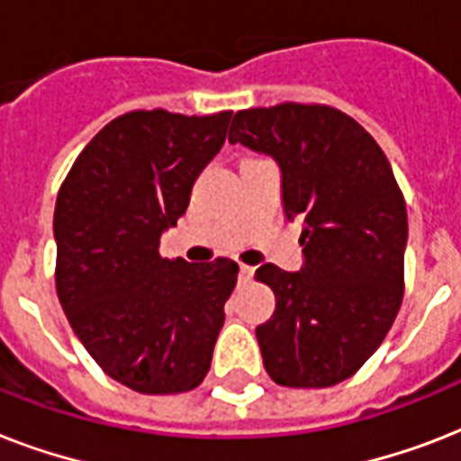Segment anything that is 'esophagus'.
Returning a JSON list of instances; mask_svg holds the SVG:
<instances>
[{
  "instance_id": "obj_1",
  "label": "esophagus",
  "mask_w": 461,
  "mask_h": 461,
  "mask_svg": "<svg viewBox=\"0 0 461 461\" xmlns=\"http://www.w3.org/2000/svg\"><path fill=\"white\" fill-rule=\"evenodd\" d=\"M251 275H253V267L251 266H244V263H241V266H239V280H251Z\"/></svg>"
}]
</instances>
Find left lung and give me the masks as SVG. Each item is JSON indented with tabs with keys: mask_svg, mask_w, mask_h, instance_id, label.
I'll return each mask as SVG.
<instances>
[{
	"mask_svg": "<svg viewBox=\"0 0 461 461\" xmlns=\"http://www.w3.org/2000/svg\"><path fill=\"white\" fill-rule=\"evenodd\" d=\"M230 143L280 165L285 215L303 220L302 270H256L277 302L256 328L263 366L277 385H337L373 357L404 296L407 205L393 167L364 126L328 104L241 110Z\"/></svg>",
	"mask_w": 461,
	"mask_h": 461,
	"instance_id": "left-lung-1",
	"label": "left lung"
}]
</instances>
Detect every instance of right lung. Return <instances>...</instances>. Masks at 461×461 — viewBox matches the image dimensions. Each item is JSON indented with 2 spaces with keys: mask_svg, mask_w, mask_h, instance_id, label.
<instances>
[{
  "mask_svg": "<svg viewBox=\"0 0 461 461\" xmlns=\"http://www.w3.org/2000/svg\"><path fill=\"white\" fill-rule=\"evenodd\" d=\"M230 119L122 114L83 148L57 195L61 308L95 364L136 393H188L210 371L239 266L162 258L159 237L186 212Z\"/></svg>",
  "mask_w": 461,
  "mask_h": 461,
  "instance_id": "add662e5",
  "label": "right lung"
}]
</instances>
